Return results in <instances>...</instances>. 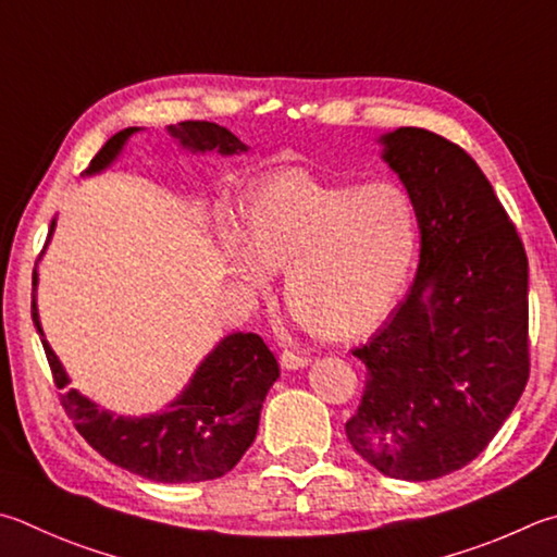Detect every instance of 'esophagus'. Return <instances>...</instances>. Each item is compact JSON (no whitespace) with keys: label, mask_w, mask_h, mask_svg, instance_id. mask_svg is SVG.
Instances as JSON below:
<instances>
[{"label":"esophagus","mask_w":557,"mask_h":557,"mask_svg":"<svg viewBox=\"0 0 557 557\" xmlns=\"http://www.w3.org/2000/svg\"><path fill=\"white\" fill-rule=\"evenodd\" d=\"M280 362H282V368H285V370H301V368H307L311 360L307 356H299V352L285 350L280 356Z\"/></svg>","instance_id":"esophagus-1"}]
</instances>
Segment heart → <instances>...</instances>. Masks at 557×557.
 Here are the masks:
<instances>
[{
	"instance_id": "1",
	"label": "heart",
	"mask_w": 557,
	"mask_h": 557,
	"mask_svg": "<svg viewBox=\"0 0 557 557\" xmlns=\"http://www.w3.org/2000/svg\"><path fill=\"white\" fill-rule=\"evenodd\" d=\"M219 246L231 275L252 292L270 289L272 270H287L285 301L299 326L348 341L397 307L417 260L419 219L394 182L329 185L289 170L252 191L244 231L221 221Z\"/></svg>"
}]
</instances>
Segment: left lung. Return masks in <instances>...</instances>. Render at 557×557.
Listing matches in <instances>:
<instances>
[{"label":"left lung","instance_id":"left-lung-1","mask_svg":"<svg viewBox=\"0 0 557 557\" xmlns=\"http://www.w3.org/2000/svg\"><path fill=\"white\" fill-rule=\"evenodd\" d=\"M417 207L407 299L352 356L366 362L350 446L387 478L423 482L487 448L529 380V260L478 163L426 128L377 138Z\"/></svg>","mask_w":557,"mask_h":557}]
</instances>
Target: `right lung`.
Segmentation results:
<instances>
[{
  "mask_svg": "<svg viewBox=\"0 0 557 557\" xmlns=\"http://www.w3.org/2000/svg\"><path fill=\"white\" fill-rule=\"evenodd\" d=\"M138 131V126H128L111 136L85 170V177L104 173L114 165L124 153L128 138ZM168 136L180 150L191 156H207L216 150L221 158H228L250 150L244 140L211 121H182L168 126ZM53 231L55 219L50 221L48 244ZM36 287L38 270H34L32 317L53 370V380L63 389L70 384V375L40 326ZM277 377L280 366L265 341L258 333L234 331L226 333L201 358L189 382L160 411L126 417L102 409L77 389H67L60 399L79 436L109 462L153 482H205L224 478L252 446L262 401Z\"/></svg>",
  "mask_w": 557,
  "mask_h": 557,
  "instance_id": "obj_1",
  "label": "right lung"
}]
</instances>
